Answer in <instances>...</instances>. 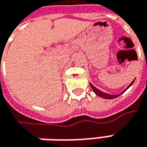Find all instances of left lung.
<instances>
[{
  "mask_svg": "<svg viewBox=\"0 0 147 147\" xmlns=\"http://www.w3.org/2000/svg\"><path fill=\"white\" fill-rule=\"evenodd\" d=\"M135 81V79L132 82H131L129 85L128 86V87H127L126 89L122 93H121L120 94H108V93H105V92H103V91H101V90H99V89H97L96 87H94V86L92 85L91 83H90V87L92 88V90H94V92L95 93V94H97V95H99V96H100L101 98H103V99H115V98H117V97H118L119 95H121V94H123L125 90H126L128 88H129L131 86L133 85V83H134V82Z\"/></svg>",
  "mask_w": 147,
  "mask_h": 147,
  "instance_id": "left-lung-1",
  "label": "left lung"
}]
</instances>
